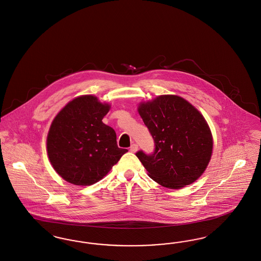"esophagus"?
Segmentation results:
<instances>
[{"mask_svg":"<svg viewBox=\"0 0 261 261\" xmlns=\"http://www.w3.org/2000/svg\"><path fill=\"white\" fill-rule=\"evenodd\" d=\"M138 150V145L137 144H133L132 146H130V151L131 152H136Z\"/></svg>","mask_w":261,"mask_h":261,"instance_id":"esophagus-1","label":"esophagus"}]
</instances>
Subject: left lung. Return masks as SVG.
I'll return each mask as SVG.
<instances>
[{
  "mask_svg": "<svg viewBox=\"0 0 261 261\" xmlns=\"http://www.w3.org/2000/svg\"><path fill=\"white\" fill-rule=\"evenodd\" d=\"M138 111L154 142L153 152H136L148 176L172 189L195 181L207 168L213 150V138L203 115L175 95L142 103Z\"/></svg>",
  "mask_w": 261,
  "mask_h": 261,
  "instance_id": "obj_1",
  "label": "left lung"
}]
</instances>
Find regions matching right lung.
I'll return each mask as SVG.
<instances>
[{
  "mask_svg": "<svg viewBox=\"0 0 261 261\" xmlns=\"http://www.w3.org/2000/svg\"><path fill=\"white\" fill-rule=\"evenodd\" d=\"M110 110L91 95L81 96L56 115L47 135L54 170L76 186H90L110 172L128 150L116 144L115 131L103 123Z\"/></svg>",
  "mask_w": 261,
  "mask_h": 261,
  "instance_id": "1",
  "label": "right lung"
}]
</instances>
